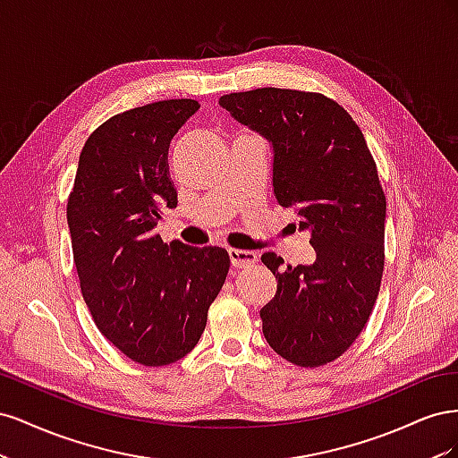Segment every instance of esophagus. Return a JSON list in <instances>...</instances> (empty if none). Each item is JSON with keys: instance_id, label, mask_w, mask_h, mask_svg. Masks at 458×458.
Listing matches in <instances>:
<instances>
[{"instance_id": "34e87169", "label": "esophagus", "mask_w": 458, "mask_h": 458, "mask_svg": "<svg viewBox=\"0 0 458 458\" xmlns=\"http://www.w3.org/2000/svg\"><path fill=\"white\" fill-rule=\"evenodd\" d=\"M229 259L233 267L246 269L258 261V254L252 250H237V248H229Z\"/></svg>"}]
</instances>
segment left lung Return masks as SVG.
Masks as SVG:
<instances>
[{
  "mask_svg": "<svg viewBox=\"0 0 458 458\" xmlns=\"http://www.w3.org/2000/svg\"><path fill=\"white\" fill-rule=\"evenodd\" d=\"M219 106L267 140L273 192L310 231L315 261H261L276 293L259 310L263 336L286 361H335L361 335L384 271L386 197L365 137L353 118L321 93L261 88L229 93Z\"/></svg>",
  "mask_w": 458,
  "mask_h": 458,
  "instance_id": "8db88e82",
  "label": "left lung"
}]
</instances>
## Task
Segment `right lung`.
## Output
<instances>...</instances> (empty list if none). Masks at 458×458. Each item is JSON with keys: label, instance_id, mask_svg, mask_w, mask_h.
Wrapping results in <instances>:
<instances>
[{"label": "right lung", "instance_id": "obj_1", "mask_svg": "<svg viewBox=\"0 0 458 458\" xmlns=\"http://www.w3.org/2000/svg\"><path fill=\"white\" fill-rule=\"evenodd\" d=\"M199 108L172 99L106 120L81 148L68 197L74 263L93 321L145 367L170 365L195 348L229 271L225 248L168 246L155 231L162 208L177 204L170 143Z\"/></svg>", "mask_w": 458, "mask_h": 458}]
</instances>
